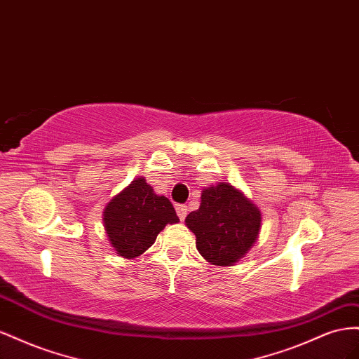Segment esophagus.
<instances>
[{
  "mask_svg": "<svg viewBox=\"0 0 359 359\" xmlns=\"http://www.w3.org/2000/svg\"><path fill=\"white\" fill-rule=\"evenodd\" d=\"M176 210H177L179 218H180L182 221L187 218V215H188V206H187V204H177V206H176Z\"/></svg>",
  "mask_w": 359,
  "mask_h": 359,
  "instance_id": "34e87169",
  "label": "esophagus"
}]
</instances>
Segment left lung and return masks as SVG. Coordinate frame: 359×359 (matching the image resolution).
<instances>
[{"instance_id":"obj_1","label":"left lung","mask_w":359,"mask_h":359,"mask_svg":"<svg viewBox=\"0 0 359 359\" xmlns=\"http://www.w3.org/2000/svg\"><path fill=\"white\" fill-rule=\"evenodd\" d=\"M196 234L204 260L217 266H234L257 242L262 212L245 194L227 182L204 188L197 210L185 219Z\"/></svg>"}]
</instances>
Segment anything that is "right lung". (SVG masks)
I'll list each match as a JSON object with an SVG mask.
<instances>
[{
	"label": "right lung",
	"instance_id": "right-lung-1",
	"mask_svg": "<svg viewBox=\"0 0 359 359\" xmlns=\"http://www.w3.org/2000/svg\"><path fill=\"white\" fill-rule=\"evenodd\" d=\"M108 241L125 259H135L155 243L167 224L179 222L171 201L137 177L112 197L102 213Z\"/></svg>",
	"mask_w": 359,
	"mask_h": 359
}]
</instances>
